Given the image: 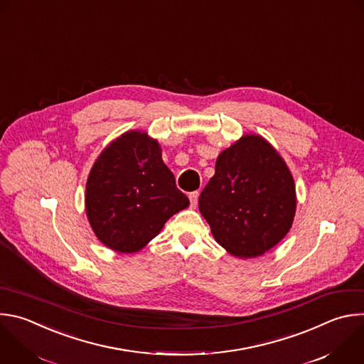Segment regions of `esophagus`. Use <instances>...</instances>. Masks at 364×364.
Listing matches in <instances>:
<instances>
[{
  "label": "esophagus",
  "mask_w": 364,
  "mask_h": 364,
  "mask_svg": "<svg viewBox=\"0 0 364 364\" xmlns=\"http://www.w3.org/2000/svg\"><path fill=\"white\" fill-rule=\"evenodd\" d=\"M188 198H190V204L193 208H196L197 203H198V191H193L188 194Z\"/></svg>",
  "instance_id": "34e87169"
}]
</instances>
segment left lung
<instances>
[{"instance_id":"8db88e82","label":"left lung","mask_w":364,"mask_h":364,"mask_svg":"<svg viewBox=\"0 0 364 364\" xmlns=\"http://www.w3.org/2000/svg\"><path fill=\"white\" fill-rule=\"evenodd\" d=\"M198 208L230 255L256 257L289 232L296 213L294 181L263 137L245 136L218 156Z\"/></svg>"}]
</instances>
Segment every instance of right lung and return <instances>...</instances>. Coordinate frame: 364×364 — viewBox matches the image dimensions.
<instances>
[{
	"label": "right lung",
	"instance_id": "obj_1",
	"mask_svg": "<svg viewBox=\"0 0 364 364\" xmlns=\"http://www.w3.org/2000/svg\"><path fill=\"white\" fill-rule=\"evenodd\" d=\"M188 204L163 163L159 143L141 132H129L112 141L87 180L88 221L101 243L118 253L143 249Z\"/></svg>",
	"mask_w": 364,
	"mask_h": 364
}]
</instances>
